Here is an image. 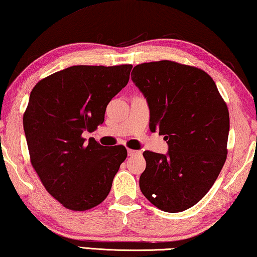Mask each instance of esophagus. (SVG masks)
<instances>
[{
	"instance_id": "obj_1",
	"label": "esophagus",
	"mask_w": 257,
	"mask_h": 257,
	"mask_svg": "<svg viewBox=\"0 0 257 257\" xmlns=\"http://www.w3.org/2000/svg\"><path fill=\"white\" fill-rule=\"evenodd\" d=\"M141 155V151H137V150H132V149H128V156H139Z\"/></svg>"
}]
</instances>
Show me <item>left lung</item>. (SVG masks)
<instances>
[{
	"instance_id": "1",
	"label": "left lung",
	"mask_w": 257,
	"mask_h": 257,
	"mask_svg": "<svg viewBox=\"0 0 257 257\" xmlns=\"http://www.w3.org/2000/svg\"><path fill=\"white\" fill-rule=\"evenodd\" d=\"M132 79L147 99L150 130L167 141L166 155L144 151L140 188L153 205L181 212L200 202L227 155L229 115L213 79L172 61L142 63Z\"/></svg>"
}]
</instances>
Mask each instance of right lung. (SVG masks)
Here are the masks:
<instances>
[{"instance_id":"add662e5","label":"right lung","mask_w":257,"mask_h":257,"mask_svg":"<svg viewBox=\"0 0 257 257\" xmlns=\"http://www.w3.org/2000/svg\"><path fill=\"white\" fill-rule=\"evenodd\" d=\"M132 64L74 66L41 79L23 116L32 166L46 190L67 209L84 211L105 200L127 158L123 145L86 141L106 107L128 84Z\"/></svg>"}]
</instances>
